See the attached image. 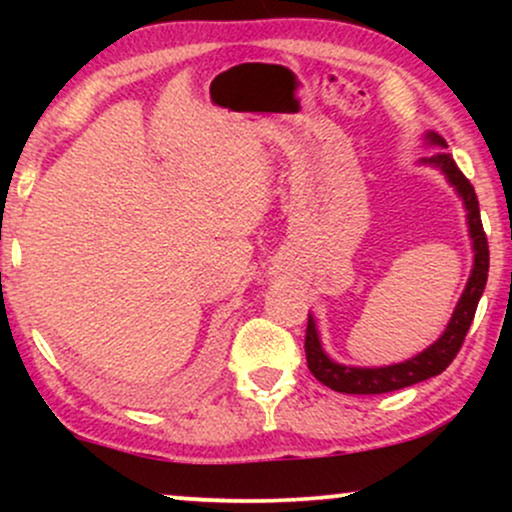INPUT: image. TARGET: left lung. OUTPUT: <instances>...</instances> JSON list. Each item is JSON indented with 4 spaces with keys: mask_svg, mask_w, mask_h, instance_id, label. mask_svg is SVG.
<instances>
[{
    "mask_svg": "<svg viewBox=\"0 0 512 512\" xmlns=\"http://www.w3.org/2000/svg\"><path fill=\"white\" fill-rule=\"evenodd\" d=\"M426 142L445 149V139L436 132H428ZM421 163H424V166L438 168L440 173L448 178L450 185L455 187L457 195L462 197L464 209H467L469 238H472L474 250L472 274H469V281L467 286H464L460 303L455 305V313H452L448 327L440 334V339H436V342L421 351V354H416L414 358H409V361L404 363H395V366L356 368L342 366V363L332 361V358L322 351L313 315H308L305 358H308L310 373H313L322 385L330 387V390L344 392V395H383V392L402 390V387L416 385L421 383V380L440 375L450 366L452 358L457 356V351L462 349L464 337H467L469 325H472L474 313H477L479 298L486 286V276H489V243H486L484 226H481L477 192H474L472 182L464 178L462 170L457 168V163L452 161V156L445 154V151H436L433 156L421 158Z\"/></svg>",
    "mask_w": 512,
    "mask_h": 512,
    "instance_id": "left-lung-1",
    "label": "left lung"
}]
</instances>
